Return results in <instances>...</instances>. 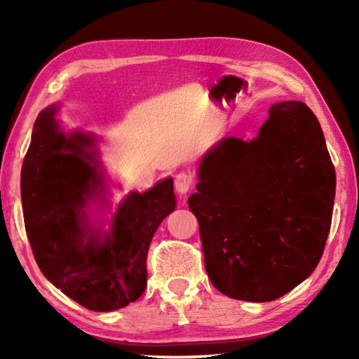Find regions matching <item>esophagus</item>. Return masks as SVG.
<instances>
[{"label": "esophagus", "mask_w": 359, "mask_h": 359, "mask_svg": "<svg viewBox=\"0 0 359 359\" xmlns=\"http://www.w3.org/2000/svg\"><path fill=\"white\" fill-rule=\"evenodd\" d=\"M193 183H194L193 175L188 173V171H181V173L175 176V189L178 191L180 194L188 193V191L193 188Z\"/></svg>", "instance_id": "esophagus-1"}]
</instances>
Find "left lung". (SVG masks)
Instances as JSON below:
<instances>
[{"label": "left lung", "mask_w": 359, "mask_h": 359, "mask_svg": "<svg viewBox=\"0 0 359 359\" xmlns=\"http://www.w3.org/2000/svg\"><path fill=\"white\" fill-rule=\"evenodd\" d=\"M198 176L188 205L215 289L268 302L311 276L330 232L337 178L322 127L304 102L271 106L257 139H224Z\"/></svg>", "instance_id": "obj_1"}]
</instances>
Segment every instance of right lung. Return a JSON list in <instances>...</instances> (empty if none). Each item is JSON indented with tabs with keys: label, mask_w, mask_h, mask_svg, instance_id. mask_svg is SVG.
<instances>
[{
	"label": "right lung",
	"mask_w": 359,
	"mask_h": 359,
	"mask_svg": "<svg viewBox=\"0 0 359 359\" xmlns=\"http://www.w3.org/2000/svg\"><path fill=\"white\" fill-rule=\"evenodd\" d=\"M57 109L39 114L21 170L24 225L34 258L48 281L96 312L126 307L147 287L151 238L176 199L173 180L130 193L109 232L93 227L86 208L102 186L93 137L63 134Z\"/></svg>",
	"instance_id": "1"
}]
</instances>
